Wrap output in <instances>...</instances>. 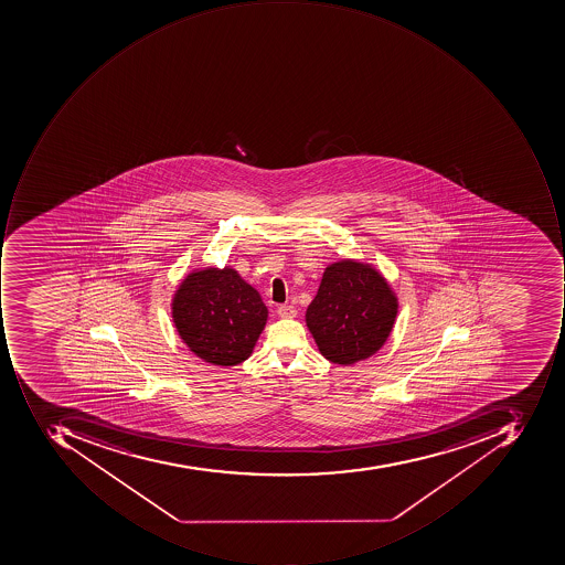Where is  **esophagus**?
Here are the masks:
<instances>
[{
	"instance_id": "obj_1",
	"label": "esophagus",
	"mask_w": 565,
	"mask_h": 565,
	"mask_svg": "<svg viewBox=\"0 0 565 565\" xmlns=\"http://www.w3.org/2000/svg\"><path fill=\"white\" fill-rule=\"evenodd\" d=\"M277 313L281 319H294L297 316V310L294 306H280L277 309Z\"/></svg>"
}]
</instances>
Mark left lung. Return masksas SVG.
<instances>
[{"label":"left lung","instance_id":"obj_1","mask_svg":"<svg viewBox=\"0 0 565 565\" xmlns=\"http://www.w3.org/2000/svg\"><path fill=\"white\" fill-rule=\"evenodd\" d=\"M397 310L384 275L370 263L347 258L326 266L306 324L326 360L353 365L384 347Z\"/></svg>","mask_w":565,"mask_h":565}]
</instances>
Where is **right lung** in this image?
Returning <instances> with one entry per match:
<instances>
[{
  "mask_svg": "<svg viewBox=\"0 0 565 565\" xmlns=\"http://www.w3.org/2000/svg\"><path fill=\"white\" fill-rule=\"evenodd\" d=\"M178 335L193 354L215 366L252 356L268 321L262 296L233 266L193 269L171 300Z\"/></svg>",
  "mask_w": 565,
  "mask_h": 565,
  "instance_id": "right-lung-1",
  "label": "right lung"
}]
</instances>
